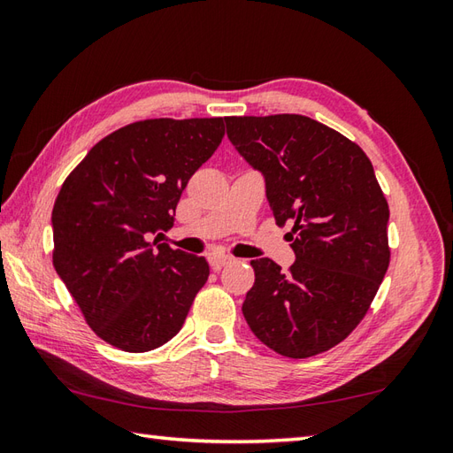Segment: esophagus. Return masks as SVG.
Listing matches in <instances>:
<instances>
[{"label": "esophagus", "mask_w": 453, "mask_h": 453, "mask_svg": "<svg viewBox=\"0 0 453 453\" xmlns=\"http://www.w3.org/2000/svg\"><path fill=\"white\" fill-rule=\"evenodd\" d=\"M210 266L214 268V271H219V268H224L226 265H229V263H234L235 258L234 257H229V255H210Z\"/></svg>", "instance_id": "obj_1"}]
</instances>
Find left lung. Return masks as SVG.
<instances>
[{
    "label": "left lung",
    "instance_id": "8db88e82",
    "mask_svg": "<svg viewBox=\"0 0 453 453\" xmlns=\"http://www.w3.org/2000/svg\"><path fill=\"white\" fill-rule=\"evenodd\" d=\"M227 138L265 175L276 226L292 221L296 263L251 261L243 315L268 349L310 358L368 313L391 249L389 206L358 143L302 114L227 117Z\"/></svg>",
    "mask_w": 453,
    "mask_h": 453
}]
</instances>
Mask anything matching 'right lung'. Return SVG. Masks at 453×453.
Segmentation results:
<instances>
[{
  "mask_svg": "<svg viewBox=\"0 0 453 453\" xmlns=\"http://www.w3.org/2000/svg\"><path fill=\"white\" fill-rule=\"evenodd\" d=\"M224 119H148L95 143L58 192L52 263L93 333L124 352L165 344L206 284L204 257L159 243Z\"/></svg>",
  "mask_w": 453,
  "mask_h": 453,
  "instance_id": "add662e5",
  "label": "right lung"
}]
</instances>
